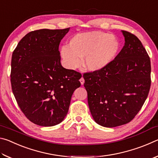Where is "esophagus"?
<instances>
[{"mask_svg":"<svg viewBox=\"0 0 158 158\" xmlns=\"http://www.w3.org/2000/svg\"><path fill=\"white\" fill-rule=\"evenodd\" d=\"M79 81H80V82H81V85H84V79L83 78V77H81V78L80 79Z\"/></svg>","mask_w":158,"mask_h":158,"instance_id":"esophagus-1","label":"esophagus"}]
</instances>
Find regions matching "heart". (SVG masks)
<instances>
[{"mask_svg": "<svg viewBox=\"0 0 158 158\" xmlns=\"http://www.w3.org/2000/svg\"><path fill=\"white\" fill-rule=\"evenodd\" d=\"M121 49V42L114 35L101 31L78 33L69 40L68 46L60 49L67 68H77L84 59L87 70L98 72L113 62Z\"/></svg>", "mask_w": 158, "mask_h": 158, "instance_id": "obj_1", "label": "heart"}]
</instances>
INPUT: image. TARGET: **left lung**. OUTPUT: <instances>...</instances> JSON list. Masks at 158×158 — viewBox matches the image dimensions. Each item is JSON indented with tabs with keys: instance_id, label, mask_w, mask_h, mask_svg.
Wrapping results in <instances>:
<instances>
[{
	"instance_id": "left-lung-1",
	"label": "left lung",
	"mask_w": 158,
	"mask_h": 158,
	"mask_svg": "<svg viewBox=\"0 0 158 158\" xmlns=\"http://www.w3.org/2000/svg\"><path fill=\"white\" fill-rule=\"evenodd\" d=\"M125 45L105 68L84 73V87L94 121L106 127L126 124L135 117L151 87V60L135 35L122 31Z\"/></svg>"
}]
</instances>
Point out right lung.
Listing matches in <instances>:
<instances>
[{
  "mask_svg": "<svg viewBox=\"0 0 158 158\" xmlns=\"http://www.w3.org/2000/svg\"><path fill=\"white\" fill-rule=\"evenodd\" d=\"M65 29L31 31L12 53L11 85L21 110L33 123L49 127L62 122L81 83L79 73L60 63V42Z\"/></svg>",
  "mask_w": 158,
  "mask_h": 158,
  "instance_id": "right-lung-1",
  "label": "right lung"
}]
</instances>
